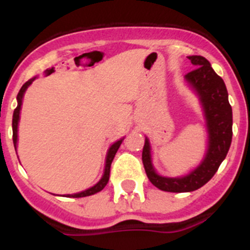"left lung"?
Here are the masks:
<instances>
[{"label": "left lung", "mask_w": 250, "mask_h": 250, "mask_svg": "<svg viewBox=\"0 0 250 250\" xmlns=\"http://www.w3.org/2000/svg\"><path fill=\"white\" fill-rule=\"evenodd\" d=\"M194 70L185 75V80L199 96L208 127V150L204 159L195 169L182 178L159 175L151 163L149 139H145L143 164L145 171L158 189L170 193H188L202 188L219 169L231 144L233 112L228 100V91L220 76L215 74L210 62L203 56H189Z\"/></svg>", "instance_id": "8db88e82"}]
</instances>
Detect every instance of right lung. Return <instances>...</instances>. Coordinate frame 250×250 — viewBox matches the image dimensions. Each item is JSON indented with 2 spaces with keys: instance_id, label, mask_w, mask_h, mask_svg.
<instances>
[{
  "instance_id": "1",
  "label": "right lung",
  "mask_w": 250,
  "mask_h": 250,
  "mask_svg": "<svg viewBox=\"0 0 250 250\" xmlns=\"http://www.w3.org/2000/svg\"><path fill=\"white\" fill-rule=\"evenodd\" d=\"M35 79H36V77H34V79H31V80H28L27 83H23L21 89H20L19 94H17V107L15 109V111H13V118H12V132H13L12 139H13V145H15V149H16V146H17V127H19L20 110H21L22 98H23V94H25L26 89H27L28 86L32 83V81H34ZM123 140L124 139H120V140H118L116 143H114V144L110 146V149L107 150V155H106V163H105V170H104V175H103V178L100 179V182H99L98 184H95L92 188H89L87 190H83V191H81V193L71 194V195L68 194L67 195L68 198H83V196L92 195V194H96V193H99V191L103 190L104 188H105V185L107 184V182H109L111 163H112V160H114L115 154H116L118 149L120 147Z\"/></svg>"
}]
</instances>
